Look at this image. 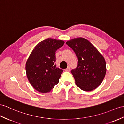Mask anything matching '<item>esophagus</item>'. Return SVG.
<instances>
[{"mask_svg": "<svg viewBox=\"0 0 124 124\" xmlns=\"http://www.w3.org/2000/svg\"><path fill=\"white\" fill-rule=\"evenodd\" d=\"M65 70L66 71H70V67H68L67 68L65 69Z\"/></svg>", "mask_w": 124, "mask_h": 124, "instance_id": "34e87169", "label": "esophagus"}]
</instances>
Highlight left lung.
<instances>
[{"label": "left lung", "mask_w": 124, "mask_h": 124, "mask_svg": "<svg viewBox=\"0 0 124 124\" xmlns=\"http://www.w3.org/2000/svg\"><path fill=\"white\" fill-rule=\"evenodd\" d=\"M66 44L72 48L78 58L77 67L71 71L76 85L87 92L97 88L106 72L104 57L85 38H74Z\"/></svg>", "instance_id": "8db88e82"}]
</instances>
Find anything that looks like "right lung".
I'll return each mask as SVG.
<instances>
[{"label": "right lung", "instance_id": "1", "mask_svg": "<svg viewBox=\"0 0 124 124\" xmlns=\"http://www.w3.org/2000/svg\"><path fill=\"white\" fill-rule=\"evenodd\" d=\"M64 43L62 40L47 38L36 45L27 59V76L38 92H49L58 83L63 70L56 67L55 54Z\"/></svg>", "mask_w": 124, "mask_h": 124}]
</instances>
